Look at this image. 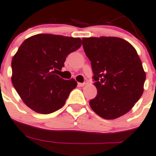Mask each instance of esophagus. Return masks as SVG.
Instances as JSON below:
<instances>
[{
    "label": "esophagus",
    "instance_id": "1",
    "mask_svg": "<svg viewBox=\"0 0 156 156\" xmlns=\"http://www.w3.org/2000/svg\"><path fill=\"white\" fill-rule=\"evenodd\" d=\"M85 83H78V86H80V87H83V86H84V85H85Z\"/></svg>",
    "mask_w": 156,
    "mask_h": 156
}]
</instances>
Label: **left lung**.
Segmentation results:
<instances>
[{
	"mask_svg": "<svg viewBox=\"0 0 156 156\" xmlns=\"http://www.w3.org/2000/svg\"><path fill=\"white\" fill-rule=\"evenodd\" d=\"M85 55L91 62L97 95L90 108L105 119L129 112L144 92L146 73L135 48L116 37H84Z\"/></svg>",
	"mask_w": 156,
	"mask_h": 156,
	"instance_id": "obj_1",
	"label": "left lung"
}]
</instances>
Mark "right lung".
<instances>
[{"label": "right lung", "instance_id": "1", "mask_svg": "<svg viewBox=\"0 0 156 156\" xmlns=\"http://www.w3.org/2000/svg\"><path fill=\"white\" fill-rule=\"evenodd\" d=\"M81 45L79 37L51 34L24 40L12 58V83L29 108L48 114L64 105L77 83L63 80L57 72L64 67L66 57Z\"/></svg>", "mask_w": 156, "mask_h": 156}]
</instances>
